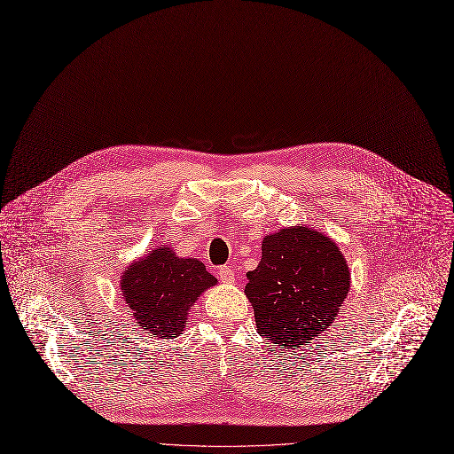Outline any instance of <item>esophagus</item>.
Here are the masks:
<instances>
[{"mask_svg":"<svg viewBox=\"0 0 454 454\" xmlns=\"http://www.w3.org/2000/svg\"><path fill=\"white\" fill-rule=\"evenodd\" d=\"M218 278H220V280H222L223 284H234L236 274H234V270H232L231 267L223 265V267L218 269Z\"/></svg>","mask_w":454,"mask_h":454,"instance_id":"34e87169","label":"esophagus"}]
</instances>
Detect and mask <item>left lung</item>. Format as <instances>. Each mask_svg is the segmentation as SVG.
<instances>
[{
	"instance_id": "8db88e82",
	"label": "left lung",
	"mask_w": 454,
	"mask_h": 454,
	"mask_svg": "<svg viewBox=\"0 0 454 454\" xmlns=\"http://www.w3.org/2000/svg\"><path fill=\"white\" fill-rule=\"evenodd\" d=\"M348 289L351 270L338 243L298 223L262 239V260L247 272L246 296L260 336L300 348L329 329Z\"/></svg>"
}]
</instances>
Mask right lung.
<instances>
[{
  "label": "right lung",
  "instance_id": "right-lung-1",
  "mask_svg": "<svg viewBox=\"0 0 454 454\" xmlns=\"http://www.w3.org/2000/svg\"><path fill=\"white\" fill-rule=\"evenodd\" d=\"M218 284L198 258H180L160 246L125 267L120 289L134 324L158 338H176L185 331L198 298Z\"/></svg>",
  "mask_w": 454,
  "mask_h": 454
}]
</instances>
